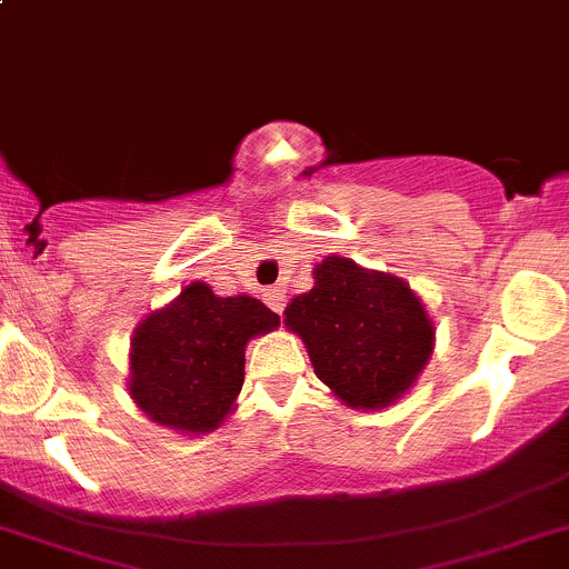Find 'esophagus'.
Masks as SVG:
<instances>
[{"label": "esophagus", "mask_w": 569, "mask_h": 569, "mask_svg": "<svg viewBox=\"0 0 569 569\" xmlns=\"http://www.w3.org/2000/svg\"><path fill=\"white\" fill-rule=\"evenodd\" d=\"M263 300H267V306L272 308V311L283 313V308H286V289H280V286H272V289L263 291Z\"/></svg>", "instance_id": "1"}]
</instances>
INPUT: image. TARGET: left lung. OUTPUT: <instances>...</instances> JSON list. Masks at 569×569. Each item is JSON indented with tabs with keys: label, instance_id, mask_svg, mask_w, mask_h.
Instances as JSON below:
<instances>
[{
	"label": "left lung",
	"instance_id": "left-lung-1",
	"mask_svg": "<svg viewBox=\"0 0 569 569\" xmlns=\"http://www.w3.org/2000/svg\"><path fill=\"white\" fill-rule=\"evenodd\" d=\"M283 325L332 396L363 412L396 405L435 349V321L410 283L343 256L313 267V289L286 306Z\"/></svg>",
	"mask_w": 569,
	"mask_h": 569
}]
</instances>
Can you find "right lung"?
<instances>
[{
    "label": "right lung",
    "mask_w": 569,
    "mask_h": 569,
    "mask_svg": "<svg viewBox=\"0 0 569 569\" xmlns=\"http://www.w3.org/2000/svg\"><path fill=\"white\" fill-rule=\"evenodd\" d=\"M274 327L280 317L256 297H220L209 283L192 280L134 327L129 396L159 427L214 432L237 410L248 341Z\"/></svg>",
    "instance_id": "right-lung-1"
}]
</instances>
